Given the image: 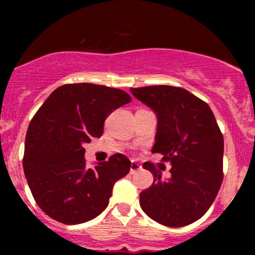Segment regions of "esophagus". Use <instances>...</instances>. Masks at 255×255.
Here are the masks:
<instances>
[{"label":"esophagus","instance_id":"1","mask_svg":"<svg viewBox=\"0 0 255 255\" xmlns=\"http://www.w3.org/2000/svg\"><path fill=\"white\" fill-rule=\"evenodd\" d=\"M141 169V165L136 162V160H131L130 163V174H135L136 171H139Z\"/></svg>","mask_w":255,"mask_h":255}]
</instances>
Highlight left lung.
I'll list each match as a JSON object with an SVG mask.
<instances>
[{"label": "left lung", "mask_w": 255, "mask_h": 255, "mask_svg": "<svg viewBox=\"0 0 255 255\" xmlns=\"http://www.w3.org/2000/svg\"><path fill=\"white\" fill-rule=\"evenodd\" d=\"M157 116L152 152L171 164L170 176L150 162L142 168L153 183L140 193L142 211L157 223L180 228L198 221L210 209L223 181L224 140L210 107L181 87L130 89Z\"/></svg>", "instance_id": "left-lung-1"}]
</instances>
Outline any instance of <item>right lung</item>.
Returning a JSON list of instances; mask_svg holds the SVG:
<instances>
[{
	"mask_svg": "<svg viewBox=\"0 0 255 255\" xmlns=\"http://www.w3.org/2000/svg\"><path fill=\"white\" fill-rule=\"evenodd\" d=\"M130 101L119 89L68 84L55 90L31 120L22 165L34 200L49 217L80 224L104 211L130 160L116 153L86 168L84 144L101 137L108 115Z\"/></svg>",
	"mask_w": 255,
	"mask_h": 255,
	"instance_id": "obj_1",
	"label": "right lung"
}]
</instances>
